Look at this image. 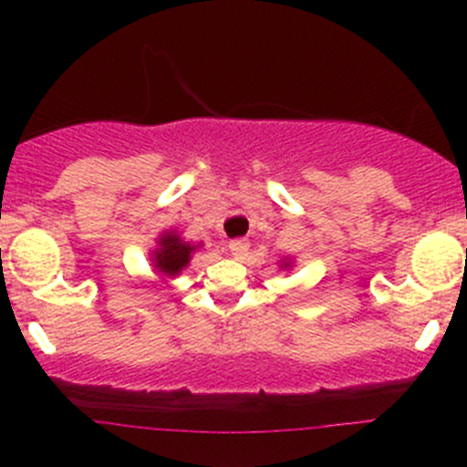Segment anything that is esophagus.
Wrapping results in <instances>:
<instances>
[{
    "label": "esophagus",
    "mask_w": 467,
    "mask_h": 467,
    "mask_svg": "<svg viewBox=\"0 0 467 467\" xmlns=\"http://www.w3.org/2000/svg\"><path fill=\"white\" fill-rule=\"evenodd\" d=\"M230 253H233L234 260H242V257L248 255V248H251V244H248V239H233V242L228 244Z\"/></svg>",
    "instance_id": "obj_1"
}]
</instances>
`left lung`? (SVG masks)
<instances>
[{
	"instance_id": "1",
	"label": "left lung",
	"mask_w": 467,
	"mask_h": 467,
	"mask_svg": "<svg viewBox=\"0 0 467 467\" xmlns=\"http://www.w3.org/2000/svg\"><path fill=\"white\" fill-rule=\"evenodd\" d=\"M282 266H289V262H285V264H282Z\"/></svg>"
}]
</instances>
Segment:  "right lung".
Wrapping results in <instances>:
<instances>
[{"label": "right lung", "instance_id": "add662e5", "mask_svg": "<svg viewBox=\"0 0 467 467\" xmlns=\"http://www.w3.org/2000/svg\"><path fill=\"white\" fill-rule=\"evenodd\" d=\"M196 248L199 246L185 242L176 230H164L150 251V262H153L155 271L162 273L164 277H176L190 264Z\"/></svg>", "mask_w": 467, "mask_h": 467}]
</instances>
